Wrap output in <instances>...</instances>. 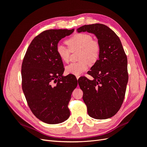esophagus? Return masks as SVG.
<instances>
[{"mask_svg": "<svg viewBox=\"0 0 147 147\" xmlns=\"http://www.w3.org/2000/svg\"><path fill=\"white\" fill-rule=\"evenodd\" d=\"M80 75H77V76H76L77 79V80H78V78H80Z\"/></svg>", "mask_w": 147, "mask_h": 147, "instance_id": "34e87169", "label": "esophagus"}]
</instances>
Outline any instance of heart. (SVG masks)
Wrapping results in <instances>:
<instances>
[{
  "mask_svg": "<svg viewBox=\"0 0 147 147\" xmlns=\"http://www.w3.org/2000/svg\"><path fill=\"white\" fill-rule=\"evenodd\" d=\"M69 48H67L62 44L56 47V52L60 59L65 63L69 60L70 51L80 50L79 60L77 63H71L66 66L65 71L69 74L80 75L88 69L89 64H94L98 59L100 47L99 42L92 39L90 34L87 33H78L74 35L65 41Z\"/></svg>",
  "mask_w": 147,
  "mask_h": 147,
  "instance_id": "1",
  "label": "heart"
}]
</instances>
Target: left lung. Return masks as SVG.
Instances as JSON below:
<instances>
[{
	"mask_svg": "<svg viewBox=\"0 0 147 147\" xmlns=\"http://www.w3.org/2000/svg\"><path fill=\"white\" fill-rule=\"evenodd\" d=\"M94 34L100 47L99 59L88 74L79 80L88 113L98 119L112 117L121 108L128 82L127 59L118 35L102 24L84 25L78 32Z\"/></svg>",
	"mask_w": 147,
	"mask_h": 147,
	"instance_id": "1",
	"label": "left lung"
}]
</instances>
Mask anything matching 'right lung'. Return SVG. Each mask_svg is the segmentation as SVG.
Masks as SVG:
<instances>
[{"label":"right lung","instance_id":"1","mask_svg":"<svg viewBox=\"0 0 147 147\" xmlns=\"http://www.w3.org/2000/svg\"><path fill=\"white\" fill-rule=\"evenodd\" d=\"M74 29H50L35 37L21 67L22 89L31 112L47 124H58L70 116L71 94L78 83L73 75L63 77V61L57 55L59 40Z\"/></svg>","mask_w":147,"mask_h":147}]
</instances>
